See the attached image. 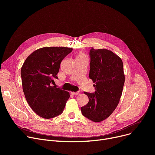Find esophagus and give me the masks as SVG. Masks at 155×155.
<instances>
[{
  "label": "esophagus",
  "mask_w": 155,
  "mask_h": 155,
  "mask_svg": "<svg viewBox=\"0 0 155 155\" xmlns=\"http://www.w3.org/2000/svg\"><path fill=\"white\" fill-rule=\"evenodd\" d=\"M71 94L72 95H78V94H80V92H71Z\"/></svg>",
  "instance_id": "1"
}]
</instances>
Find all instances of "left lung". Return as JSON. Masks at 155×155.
<instances>
[{
	"mask_svg": "<svg viewBox=\"0 0 155 155\" xmlns=\"http://www.w3.org/2000/svg\"><path fill=\"white\" fill-rule=\"evenodd\" d=\"M89 77L95 87L94 93L84 92L88 102L81 107L82 114L94 123L109 117L117 107L125 81L123 63L116 54L107 49L92 48Z\"/></svg>",
	"mask_w": 155,
	"mask_h": 155,
	"instance_id": "1",
	"label": "left lung"
}]
</instances>
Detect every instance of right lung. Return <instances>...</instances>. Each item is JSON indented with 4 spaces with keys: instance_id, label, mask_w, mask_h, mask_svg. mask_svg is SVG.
Masks as SVG:
<instances>
[{
    "instance_id": "1",
    "label": "right lung",
    "mask_w": 155,
    "mask_h": 155,
    "mask_svg": "<svg viewBox=\"0 0 155 155\" xmlns=\"http://www.w3.org/2000/svg\"><path fill=\"white\" fill-rule=\"evenodd\" d=\"M71 48L44 47L32 52L21 70L22 85L26 99L39 116L51 119L62 113L70 97L68 92L56 88L60 63Z\"/></svg>"
}]
</instances>
